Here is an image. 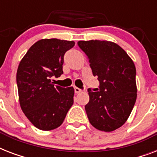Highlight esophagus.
<instances>
[{"mask_svg":"<svg viewBox=\"0 0 157 157\" xmlns=\"http://www.w3.org/2000/svg\"><path fill=\"white\" fill-rule=\"evenodd\" d=\"M74 91H75V93L76 94H79L81 92V89H79L78 87H75V88H74Z\"/></svg>","mask_w":157,"mask_h":157,"instance_id":"34e87169","label":"esophagus"}]
</instances>
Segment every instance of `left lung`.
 <instances>
[{"label":"left lung","instance_id":"8db88e82","mask_svg":"<svg viewBox=\"0 0 157 157\" xmlns=\"http://www.w3.org/2000/svg\"><path fill=\"white\" fill-rule=\"evenodd\" d=\"M98 88L89 89L86 112L90 124L98 130L113 131L125 123L137 98L136 68L121 46L107 40H80Z\"/></svg>","mask_w":157,"mask_h":157}]
</instances>
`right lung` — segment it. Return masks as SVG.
<instances>
[{
	"mask_svg": "<svg viewBox=\"0 0 157 157\" xmlns=\"http://www.w3.org/2000/svg\"><path fill=\"white\" fill-rule=\"evenodd\" d=\"M74 45L72 40L42 39L31 46L19 63L16 81L20 107L37 129L60 126L73 104V87L54 86L51 77L63 73L64 54Z\"/></svg>",
	"mask_w": 157,
	"mask_h": 157,
	"instance_id": "add662e5",
	"label": "right lung"
}]
</instances>
